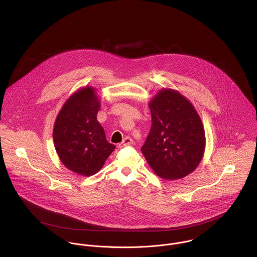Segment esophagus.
<instances>
[{"label":"esophagus","mask_w":257,"mask_h":257,"mask_svg":"<svg viewBox=\"0 0 257 257\" xmlns=\"http://www.w3.org/2000/svg\"><path fill=\"white\" fill-rule=\"evenodd\" d=\"M132 144H133V140H132V138L126 137V138H124V139H123V141H122L120 144H118V146H117V147H126V146H131Z\"/></svg>","instance_id":"1"}]
</instances>
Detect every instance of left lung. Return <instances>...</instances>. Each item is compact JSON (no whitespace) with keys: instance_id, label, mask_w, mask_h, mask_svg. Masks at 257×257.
<instances>
[{"instance_id":"obj_1","label":"left lung","mask_w":257,"mask_h":257,"mask_svg":"<svg viewBox=\"0 0 257 257\" xmlns=\"http://www.w3.org/2000/svg\"><path fill=\"white\" fill-rule=\"evenodd\" d=\"M151 130L142 152L153 172L166 180L192 173L203 159L206 136L192 103L178 91L160 89L149 101Z\"/></svg>"}]
</instances>
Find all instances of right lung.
<instances>
[{"label":"right lung","instance_id":"obj_1","mask_svg":"<svg viewBox=\"0 0 257 257\" xmlns=\"http://www.w3.org/2000/svg\"><path fill=\"white\" fill-rule=\"evenodd\" d=\"M101 101L97 89L85 86L66 100L53 127V143L63 165L81 176L100 171L115 147L108 143L97 119Z\"/></svg>","mask_w":257,"mask_h":257}]
</instances>
